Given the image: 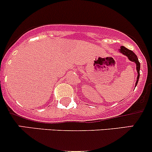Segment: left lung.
I'll return each instance as SVG.
<instances>
[{"instance_id":"left-lung-1","label":"left lung","mask_w":152,"mask_h":152,"mask_svg":"<svg viewBox=\"0 0 152 152\" xmlns=\"http://www.w3.org/2000/svg\"><path fill=\"white\" fill-rule=\"evenodd\" d=\"M120 50H121V52L123 53V54L126 55V56L127 57L129 58V59L130 61H132V62H135V63H136V67H137V82H136V83H135V87H136V86H137V82H138L139 78H140V62H139V61H138V58H137V56H136V54L134 53V52L132 51V50H129V49L126 48V47L121 46V47Z\"/></svg>"}]
</instances>
